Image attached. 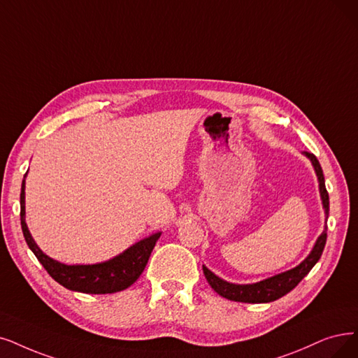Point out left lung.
<instances>
[{
	"mask_svg": "<svg viewBox=\"0 0 358 358\" xmlns=\"http://www.w3.org/2000/svg\"><path fill=\"white\" fill-rule=\"evenodd\" d=\"M306 155L311 160L314 170H316L317 178H319V187H320V195H322V201L323 207L326 211V220H327V214H329V194L324 187V176H323V170L320 167L319 160L316 159V155L306 152ZM327 226L324 227V231L319 236L316 245H314L313 251L307 259L296 266L292 270L283 271L280 275H276L273 278H268L266 280L257 282L252 285H235V283H229L216 275L210 271L206 266H203L204 275L210 283V287L216 291L219 295L223 298L231 299V301H238V303H270L275 301V299L287 295L291 292L296 285L301 282L307 275L308 271L313 268V266L319 262L322 257V252L326 245V238H327Z\"/></svg>",
	"mask_w": 358,
	"mask_h": 358,
	"instance_id": "1",
	"label": "left lung"
}]
</instances>
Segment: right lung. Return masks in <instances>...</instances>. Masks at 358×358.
Returning <instances> with one entry per match:
<instances>
[{
  "mask_svg": "<svg viewBox=\"0 0 358 358\" xmlns=\"http://www.w3.org/2000/svg\"><path fill=\"white\" fill-rule=\"evenodd\" d=\"M20 223L26 244L48 271V275L64 288L83 294H113L129 288L144 271L155 242L162 235L159 232L142 239L123 254L106 263L90 266H67L59 263L38 248L27 231L24 222V180L22 182L20 192Z\"/></svg>",
  "mask_w": 358,
  "mask_h": 358,
  "instance_id": "add662e5",
  "label": "right lung"
}]
</instances>
